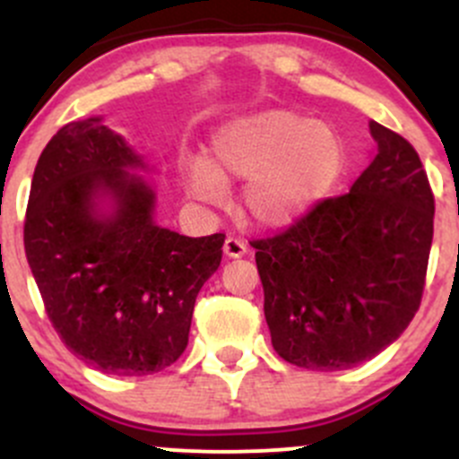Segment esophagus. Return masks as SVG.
<instances>
[{"instance_id":"obj_1","label":"esophagus","mask_w":459,"mask_h":459,"mask_svg":"<svg viewBox=\"0 0 459 459\" xmlns=\"http://www.w3.org/2000/svg\"><path fill=\"white\" fill-rule=\"evenodd\" d=\"M224 253L229 257H242V255H247V253H248V247H247V242H244V239L226 238Z\"/></svg>"}]
</instances>
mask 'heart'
Here are the masks:
<instances>
[{
  "instance_id": "b5f03b06",
  "label": "heart",
  "mask_w": 459,
  "mask_h": 459,
  "mask_svg": "<svg viewBox=\"0 0 459 459\" xmlns=\"http://www.w3.org/2000/svg\"><path fill=\"white\" fill-rule=\"evenodd\" d=\"M215 170L195 161L188 191L206 204H224L221 178L248 179L244 208L264 226H286L311 212L337 186L346 146L331 124L298 110H264L226 124L212 140Z\"/></svg>"
}]
</instances>
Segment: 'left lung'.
Wrapping results in <instances>:
<instances>
[{"label": "left lung", "mask_w": 459, "mask_h": 459, "mask_svg": "<svg viewBox=\"0 0 459 459\" xmlns=\"http://www.w3.org/2000/svg\"><path fill=\"white\" fill-rule=\"evenodd\" d=\"M377 155L349 193L253 239L264 316L281 359L344 371L404 333L422 302L435 197L415 148L368 122Z\"/></svg>", "instance_id": "left-lung-1"}]
</instances>
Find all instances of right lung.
<instances>
[{
  "mask_svg": "<svg viewBox=\"0 0 459 459\" xmlns=\"http://www.w3.org/2000/svg\"><path fill=\"white\" fill-rule=\"evenodd\" d=\"M128 166L142 160L100 119L66 124L41 151L24 220L26 259L53 328L71 353L122 377L178 362L226 238L157 226L155 195ZM100 190L114 193L115 216L91 211Z\"/></svg>",
  "mask_w": 459,
  "mask_h": 459,
  "instance_id": "add662e5",
  "label": "right lung"
}]
</instances>
